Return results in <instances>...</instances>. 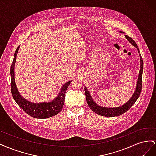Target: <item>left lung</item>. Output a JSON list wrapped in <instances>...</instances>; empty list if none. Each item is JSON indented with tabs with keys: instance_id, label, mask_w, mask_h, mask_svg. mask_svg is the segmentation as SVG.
I'll list each match as a JSON object with an SVG mask.
<instances>
[{
	"instance_id": "left-lung-1",
	"label": "left lung",
	"mask_w": 156,
	"mask_h": 156,
	"mask_svg": "<svg viewBox=\"0 0 156 156\" xmlns=\"http://www.w3.org/2000/svg\"><path fill=\"white\" fill-rule=\"evenodd\" d=\"M123 33V32H122ZM126 37L127 40H128L130 43L135 46V48L137 49L138 52L139 53L140 55V69L139 71V78H138V81H137V84H136V90L133 94V96L131 98L130 100L126 103L124 105H122L120 107H115V108H107V107H103L99 106L97 105L96 103L94 102V101L92 100V98H91L90 95V93L87 88L86 87H84V91H85V96H86V100L87 101L88 105L90 107V109L96 112V114L103 116H107V117H114L116 116H119L122 114H124V112H126L127 111H128L129 108L131 107V106L133 105L135 101L137 100V99L139 98L141 90H142V75H143V60L142 59V57H141L140 54V51L139 49V48L137 45L135 43V41L131 38V37H129L128 36L125 35Z\"/></svg>"
}]
</instances>
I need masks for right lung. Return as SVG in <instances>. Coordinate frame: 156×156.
Listing matches in <instances>:
<instances>
[{
    "instance_id": "1",
    "label": "right lung",
    "mask_w": 156,
    "mask_h": 156,
    "mask_svg": "<svg viewBox=\"0 0 156 156\" xmlns=\"http://www.w3.org/2000/svg\"><path fill=\"white\" fill-rule=\"evenodd\" d=\"M20 45L17 47L13 56V60L10 68L11 75V92L13 98L17 105L28 115L36 119H48V118L55 116L62 111L64 103L65 94L68 86L72 81L65 83L60 90L58 96L53 101L49 103H33L23 98L18 92L14 78V66H15L16 56Z\"/></svg>"
}]
</instances>
